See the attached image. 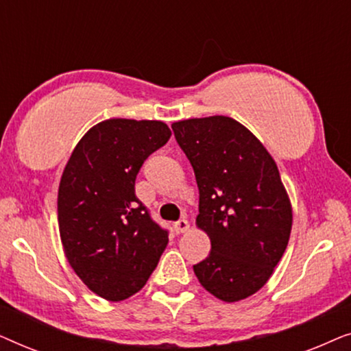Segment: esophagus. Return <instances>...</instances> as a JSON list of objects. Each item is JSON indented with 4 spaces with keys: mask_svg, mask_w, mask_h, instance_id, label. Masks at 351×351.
Returning <instances> with one entry per match:
<instances>
[{
    "mask_svg": "<svg viewBox=\"0 0 351 351\" xmlns=\"http://www.w3.org/2000/svg\"><path fill=\"white\" fill-rule=\"evenodd\" d=\"M189 228H190V223H189V220H185V219H180L179 222L174 223L176 233H185V232H189Z\"/></svg>",
    "mask_w": 351,
    "mask_h": 351,
    "instance_id": "34e87169",
    "label": "esophagus"
}]
</instances>
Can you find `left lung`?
I'll return each mask as SVG.
<instances>
[{
  "instance_id": "obj_1",
  "label": "left lung",
  "mask_w": 351,
  "mask_h": 351,
  "mask_svg": "<svg viewBox=\"0 0 351 351\" xmlns=\"http://www.w3.org/2000/svg\"><path fill=\"white\" fill-rule=\"evenodd\" d=\"M172 131L198 184L196 227L210 239L195 275L220 300L247 299L270 280L291 237L292 206L276 162L230 117L182 119Z\"/></svg>"
}]
</instances>
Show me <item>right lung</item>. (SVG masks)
Returning a JSON list of instances; mask_svg holds the SVG:
<instances>
[{
  "label": "right lung",
  "mask_w": 351,
  "mask_h": 351,
  "mask_svg": "<svg viewBox=\"0 0 351 351\" xmlns=\"http://www.w3.org/2000/svg\"><path fill=\"white\" fill-rule=\"evenodd\" d=\"M171 134L156 119H105L81 137L62 174L57 219L65 257L105 300L141 291L166 249L167 232L150 219L134 185Z\"/></svg>",
  "instance_id": "1"
}]
</instances>
